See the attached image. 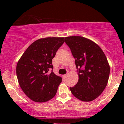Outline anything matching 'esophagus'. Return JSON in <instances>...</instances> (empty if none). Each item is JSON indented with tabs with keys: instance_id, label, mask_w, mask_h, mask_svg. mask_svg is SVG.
<instances>
[{
	"instance_id": "34e87169",
	"label": "esophagus",
	"mask_w": 124,
	"mask_h": 124,
	"mask_svg": "<svg viewBox=\"0 0 124 124\" xmlns=\"http://www.w3.org/2000/svg\"><path fill=\"white\" fill-rule=\"evenodd\" d=\"M66 76H67L66 75H63V76H62V78H63V79H65V78H66Z\"/></svg>"
}]
</instances>
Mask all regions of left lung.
Here are the masks:
<instances>
[{
  "mask_svg": "<svg viewBox=\"0 0 124 124\" xmlns=\"http://www.w3.org/2000/svg\"><path fill=\"white\" fill-rule=\"evenodd\" d=\"M75 59L79 80L70 90L77 99L90 101L97 98L107 85L110 68L104 53L97 44L80 36L65 38Z\"/></svg>",
  "mask_w": 124,
  "mask_h": 124,
  "instance_id": "obj_1",
  "label": "left lung"
}]
</instances>
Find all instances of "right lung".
I'll list each match as a JSON object with an SVG mask.
<instances>
[{
	"mask_svg": "<svg viewBox=\"0 0 124 124\" xmlns=\"http://www.w3.org/2000/svg\"><path fill=\"white\" fill-rule=\"evenodd\" d=\"M64 42V37L41 38L31 44L18 61V83L31 100L46 102L56 94L62 78L52 72V59Z\"/></svg>",
	"mask_w": 124,
	"mask_h": 124,
	"instance_id": "right-lung-1",
	"label": "right lung"
}]
</instances>
